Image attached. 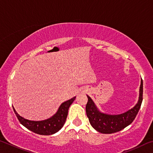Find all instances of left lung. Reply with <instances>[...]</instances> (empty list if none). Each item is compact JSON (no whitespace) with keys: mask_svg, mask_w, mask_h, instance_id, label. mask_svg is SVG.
<instances>
[{"mask_svg":"<svg viewBox=\"0 0 153 153\" xmlns=\"http://www.w3.org/2000/svg\"><path fill=\"white\" fill-rule=\"evenodd\" d=\"M143 82L141 79L138 102L131 109L118 115H110L100 111L89 96L86 106L87 117L91 126L98 132L112 134L121 131L132 123L138 114L142 102Z\"/></svg>","mask_w":153,"mask_h":153,"instance_id":"8db88e82","label":"left lung"}]
</instances>
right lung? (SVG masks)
<instances>
[{"label": "right lung", "instance_id": "1", "mask_svg": "<svg viewBox=\"0 0 153 153\" xmlns=\"http://www.w3.org/2000/svg\"><path fill=\"white\" fill-rule=\"evenodd\" d=\"M76 97L62 103L55 115L50 118L42 121H31L22 117L13 108V111L21 124L29 130L40 135H52L59 131L65 123L68 110Z\"/></svg>", "mask_w": 153, "mask_h": 153}]
</instances>
